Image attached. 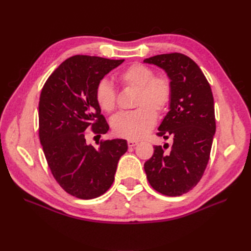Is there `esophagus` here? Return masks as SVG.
Segmentation results:
<instances>
[{
	"label": "esophagus",
	"mask_w": 251,
	"mask_h": 251,
	"mask_svg": "<svg viewBox=\"0 0 251 251\" xmlns=\"http://www.w3.org/2000/svg\"><path fill=\"white\" fill-rule=\"evenodd\" d=\"M137 144H138L137 141H134V140H128V141H127L128 148H133V147H135V146H137Z\"/></svg>",
	"instance_id": "esophagus-1"
}]
</instances>
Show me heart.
<instances>
[{
  "label": "heart",
  "mask_w": 251,
  "mask_h": 251,
  "mask_svg": "<svg viewBox=\"0 0 251 251\" xmlns=\"http://www.w3.org/2000/svg\"><path fill=\"white\" fill-rule=\"evenodd\" d=\"M125 87L137 89L131 112L119 113L112 119L113 132L118 137L137 140L147 136L156 123V114L164 112L172 98V83L165 76H155L154 71L142 64L128 66L119 74ZM95 100L100 108L111 113L116 107V92L107 79H102L95 89Z\"/></svg>",
  "instance_id": "1"
}]
</instances>
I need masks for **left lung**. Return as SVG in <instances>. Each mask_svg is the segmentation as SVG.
Returning a JSON list of instances; mask_svg holds the SVG:
<instances>
[{
	"label": "left lung",
	"instance_id": "1",
	"mask_svg": "<svg viewBox=\"0 0 251 251\" xmlns=\"http://www.w3.org/2000/svg\"><path fill=\"white\" fill-rule=\"evenodd\" d=\"M166 73L172 83L169 112L158 127V136L173 138L169 151L154 147L144 163L147 178L155 191L176 197L193 189L209 160L216 133L214 97L203 72L192 58L170 53L146 58ZM165 143L163 148H168Z\"/></svg>",
	"mask_w": 251,
	"mask_h": 251
}]
</instances>
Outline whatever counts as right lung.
I'll use <instances>...</instances> for the list:
<instances>
[{
  "mask_svg": "<svg viewBox=\"0 0 251 251\" xmlns=\"http://www.w3.org/2000/svg\"><path fill=\"white\" fill-rule=\"evenodd\" d=\"M125 59L74 55L45 82L39 103L40 141L53 177L79 199H94L111 187L126 140L87 144V131L105 134L109 125L95 100V89Z\"/></svg>",
  "mask_w": 251,
  "mask_h": 251,
  "instance_id": "1",
  "label": "right lung"
}]
</instances>
